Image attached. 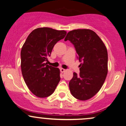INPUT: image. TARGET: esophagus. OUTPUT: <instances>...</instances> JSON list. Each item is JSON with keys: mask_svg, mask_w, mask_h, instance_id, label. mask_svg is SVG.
I'll use <instances>...</instances> for the list:
<instances>
[{"mask_svg": "<svg viewBox=\"0 0 126 126\" xmlns=\"http://www.w3.org/2000/svg\"><path fill=\"white\" fill-rule=\"evenodd\" d=\"M60 71H61V72L63 73V72H64L65 71V69H63V68H60Z\"/></svg>", "mask_w": 126, "mask_h": 126, "instance_id": "obj_1", "label": "esophagus"}]
</instances>
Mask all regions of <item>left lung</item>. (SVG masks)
<instances>
[{"instance_id": "8db88e82", "label": "left lung", "mask_w": 126, "mask_h": 126, "mask_svg": "<svg viewBox=\"0 0 126 126\" xmlns=\"http://www.w3.org/2000/svg\"><path fill=\"white\" fill-rule=\"evenodd\" d=\"M74 45L79 61V74L74 73L69 83L74 97L81 100L91 99L103 85L108 74V51L100 37L89 29L68 32L64 41Z\"/></svg>"}]
</instances>
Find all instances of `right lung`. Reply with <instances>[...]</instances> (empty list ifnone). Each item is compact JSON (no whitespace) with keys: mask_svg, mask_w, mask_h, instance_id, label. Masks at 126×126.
<instances>
[{"mask_svg":"<svg viewBox=\"0 0 126 126\" xmlns=\"http://www.w3.org/2000/svg\"><path fill=\"white\" fill-rule=\"evenodd\" d=\"M66 32L48 27L38 28L31 32L21 51V72L26 85L37 97L53 94L60 80L58 68L47 65L48 58L57 42Z\"/></svg>","mask_w":126,"mask_h":126,"instance_id":"add662e5","label":"right lung"}]
</instances>
